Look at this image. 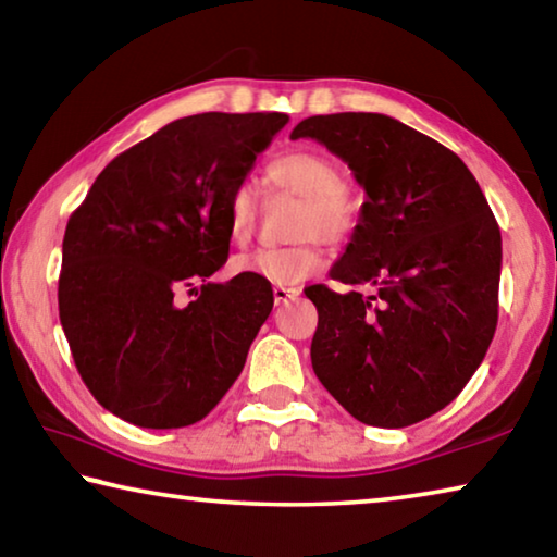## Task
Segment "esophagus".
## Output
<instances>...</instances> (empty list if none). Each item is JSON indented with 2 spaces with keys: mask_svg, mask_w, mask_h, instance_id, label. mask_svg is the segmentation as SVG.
I'll use <instances>...</instances> for the list:
<instances>
[{
  "mask_svg": "<svg viewBox=\"0 0 557 557\" xmlns=\"http://www.w3.org/2000/svg\"><path fill=\"white\" fill-rule=\"evenodd\" d=\"M272 295H275V305H287L289 299H297L301 295L299 287H275L272 289Z\"/></svg>",
  "mask_w": 557,
  "mask_h": 557,
  "instance_id": "obj_1",
  "label": "esophagus"
}]
</instances>
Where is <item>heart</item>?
<instances>
[{
  "instance_id": "obj_1",
  "label": "heart",
  "mask_w": 557,
  "mask_h": 557,
  "mask_svg": "<svg viewBox=\"0 0 557 557\" xmlns=\"http://www.w3.org/2000/svg\"><path fill=\"white\" fill-rule=\"evenodd\" d=\"M265 182L301 199L292 225V235L301 240L285 248H260L248 256H238L231 268L245 275H258L275 287L299 285L324 268L326 258L319 238L334 245L346 243L356 231L361 209L346 188L342 166L314 149H292L275 157L265 166ZM256 219L258 201L252 186H235L225 206L231 238L235 243H248L256 231Z\"/></svg>"
}]
</instances>
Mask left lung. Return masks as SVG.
Here are the masks:
<instances>
[{"label":"left lung","instance_id":"obj_1","mask_svg":"<svg viewBox=\"0 0 557 557\" xmlns=\"http://www.w3.org/2000/svg\"><path fill=\"white\" fill-rule=\"evenodd\" d=\"M342 157L366 201L332 280L312 285V366L324 388L373 428H408L457 398L498 322L502 231L467 164L379 112L301 120ZM366 286L363 293L360 287Z\"/></svg>","mask_w":557,"mask_h":557}]
</instances>
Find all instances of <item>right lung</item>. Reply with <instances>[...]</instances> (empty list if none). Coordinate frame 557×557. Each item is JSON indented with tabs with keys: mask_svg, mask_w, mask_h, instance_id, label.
<instances>
[{
	"mask_svg": "<svg viewBox=\"0 0 557 557\" xmlns=\"http://www.w3.org/2000/svg\"><path fill=\"white\" fill-rule=\"evenodd\" d=\"M287 120L203 112L169 122L112 159L71 213L61 326L83 383L117 418L194 425L240 375L272 287L245 272L223 285L209 277L228 260L233 188Z\"/></svg>",
	"mask_w": 557,
	"mask_h": 557,
	"instance_id": "right-lung-1",
	"label": "right lung"
}]
</instances>
